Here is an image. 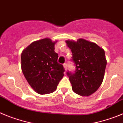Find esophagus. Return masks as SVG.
Listing matches in <instances>:
<instances>
[{
  "label": "esophagus",
  "mask_w": 123,
  "mask_h": 123,
  "mask_svg": "<svg viewBox=\"0 0 123 123\" xmlns=\"http://www.w3.org/2000/svg\"><path fill=\"white\" fill-rule=\"evenodd\" d=\"M63 67H64V69H65V70L66 71L67 69V65L66 63L63 64Z\"/></svg>",
  "instance_id": "34e87169"
}]
</instances>
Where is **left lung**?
<instances>
[{"label": "left lung", "mask_w": 123, "mask_h": 123, "mask_svg": "<svg viewBox=\"0 0 123 123\" xmlns=\"http://www.w3.org/2000/svg\"><path fill=\"white\" fill-rule=\"evenodd\" d=\"M65 42L71 49L76 68L74 73L67 72L73 91L81 96H90L104 80L106 65L105 51L94 42L84 39Z\"/></svg>", "instance_id": "8db88e82"}]
</instances>
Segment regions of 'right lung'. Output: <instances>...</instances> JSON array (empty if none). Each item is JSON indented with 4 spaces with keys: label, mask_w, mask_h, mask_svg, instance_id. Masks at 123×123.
Instances as JSON below:
<instances>
[{
    "label": "right lung",
    "mask_w": 123,
    "mask_h": 123,
    "mask_svg": "<svg viewBox=\"0 0 123 123\" xmlns=\"http://www.w3.org/2000/svg\"><path fill=\"white\" fill-rule=\"evenodd\" d=\"M56 42L49 38L34 41L21 53L23 73L30 86L41 95L54 92L64 76L65 69L57 62L58 55L55 52Z\"/></svg>",
    "instance_id": "add662e5"
}]
</instances>
